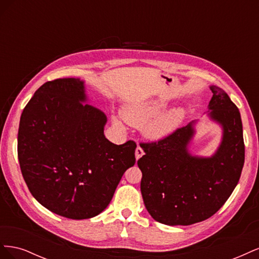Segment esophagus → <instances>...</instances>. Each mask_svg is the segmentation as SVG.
<instances>
[{
	"mask_svg": "<svg viewBox=\"0 0 259 259\" xmlns=\"http://www.w3.org/2000/svg\"><path fill=\"white\" fill-rule=\"evenodd\" d=\"M143 155H144V150H143V148L138 146V147L136 148V150H135V156H136V160H138V159L142 158Z\"/></svg>",
	"mask_w": 259,
	"mask_h": 259,
	"instance_id": "1",
	"label": "esophagus"
}]
</instances>
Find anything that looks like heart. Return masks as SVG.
Here are the masks:
<instances>
[{
	"label": "heart",
	"instance_id": "b5f03b06",
	"mask_svg": "<svg viewBox=\"0 0 259 259\" xmlns=\"http://www.w3.org/2000/svg\"><path fill=\"white\" fill-rule=\"evenodd\" d=\"M167 108V104L162 100L146 101L143 104H135L126 107L122 114L124 120L130 124L144 125L153 118V121L148 123L145 127L146 135L151 139H160L171 134L182 123L185 117V111L182 108L173 109L165 113H162ZM112 122L117 127H123L121 120L116 116L112 117Z\"/></svg>",
	"mask_w": 259,
	"mask_h": 259
}]
</instances>
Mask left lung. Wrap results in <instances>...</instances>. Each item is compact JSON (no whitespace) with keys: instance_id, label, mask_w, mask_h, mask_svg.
I'll return each mask as SVG.
<instances>
[{"instance_id":"1","label":"left lung","mask_w":259,"mask_h":259,"mask_svg":"<svg viewBox=\"0 0 259 259\" xmlns=\"http://www.w3.org/2000/svg\"><path fill=\"white\" fill-rule=\"evenodd\" d=\"M207 115L222 126V142L210 156L192 155L189 144L195 121L155 143L140 144L137 161L143 173L140 190L154 221L189 226L213 216L238 185L244 165L241 115L227 93L211 85Z\"/></svg>"}]
</instances>
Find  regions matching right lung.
<instances>
[{
	"label": "right lung",
	"mask_w": 259,
	"mask_h": 259,
	"mask_svg": "<svg viewBox=\"0 0 259 259\" xmlns=\"http://www.w3.org/2000/svg\"><path fill=\"white\" fill-rule=\"evenodd\" d=\"M86 101L80 79L46 82L23 109L18 130L19 165L31 194L70 219L100 214L136 162V144L109 142L106 114Z\"/></svg>",
	"instance_id": "right-lung-1"
}]
</instances>
